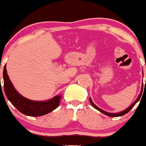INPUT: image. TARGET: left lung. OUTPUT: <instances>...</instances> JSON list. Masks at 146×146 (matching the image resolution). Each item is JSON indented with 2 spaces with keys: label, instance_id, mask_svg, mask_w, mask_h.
I'll list each match as a JSON object with an SVG mask.
<instances>
[{
  "label": "left lung",
  "instance_id": "1",
  "mask_svg": "<svg viewBox=\"0 0 146 146\" xmlns=\"http://www.w3.org/2000/svg\"><path fill=\"white\" fill-rule=\"evenodd\" d=\"M146 83V82H145ZM143 83L142 84V88H141V91H140V94H139V96H137V98L136 99V100H135V102H134L132 104L130 105L129 107H128V108H126V110H123V111H121L120 112V113H108V112H106V111H104V110H102L101 108H98L97 106H96V104H94V102H93L92 101V99H91V98H90V103H91V104L92 105L93 107H94L95 109H96L97 110H99V112H101L102 113H103V114L104 115H108V116H110V117H118V116H122V115H123L126 114L127 113H129V112L131 110V109H132V108H133L134 106H135V104H136V103L137 102L139 101L140 99V98H141V96H142V93H143Z\"/></svg>",
  "mask_w": 146,
  "mask_h": 146
}]
</instances>
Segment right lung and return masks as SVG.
Wrapping results in <instances>:
<instances>
[{
    "label": "right lung",
    "mask_w": 146,
    "mask_h": 146,
    "mask_svg": "<svg viewBox=\"0 0 146 146\" xmlns=\"http://www.w3.org/2000/svg\"><path fill=\"white\" fill-rule=\"evenodd\" d=\"M6 65L3 69L4 92L10 102L23 114L28 116L38 117L53 111L60 104L61 95H57L46 101H34L24 97L17 91L9 80Z\"/></svg>",
    "instance_id": "obj_1"
}]
</instances>
